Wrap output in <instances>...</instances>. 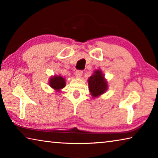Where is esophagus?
Masks as SVG:
<instances>
[{
  "label": "esophagus",
  "instance_id": "esophagus-1",
  "mask_svg": "<svg viewBox=\"0 0 158 158\" xmlns=\"http://www.w3.org/2000/svg\"><path fill=\"white\" fill-rule=\"evenodd\" d=\"M82 74H83V71L80 70V69H78V70H77L75 72V75L77 77H81L82 76Z\"/></svg>",
  "mask_w": 158,
  "mask_h": 158
}]
</instances>
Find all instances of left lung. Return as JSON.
I'll return each instance as SVG.
<instances>
[{
	"label": "left lung",
	"instance_id": "8db88e82",
	"mask_svg": "<svg viewBox=\"0 0 158 158\" xmlns=\"http://www.w3.org/2000/svg\"><path fill=\"white\" fill-rule=\"evenodd\" d=\"M89 90L93 97H98L107 89V84L102 72L97 70L89 79Z\"/></svg>",
	"mask_w": 158,
	"mask_h": 158
}]
</instances>
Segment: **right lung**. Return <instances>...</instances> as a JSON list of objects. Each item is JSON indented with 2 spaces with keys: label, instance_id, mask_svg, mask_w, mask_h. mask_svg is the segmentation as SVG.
<instances>
[{
  "label": "right lung",
  "instance_id": "obj_1",
  "mask_svg": "<svg viewBox=\"0 0 158 158\" xmlns=\"http://www.w3.org/2000/svg\"><path fill=\"white\" fill-rule=\"evenodd\" d=\"M50 86L56 90H59L65 85V79L61 76L53 77L49 80Z\"/></svg>",
  "mask_w": 158,
  "mask_h": 158
}]
</instances>
